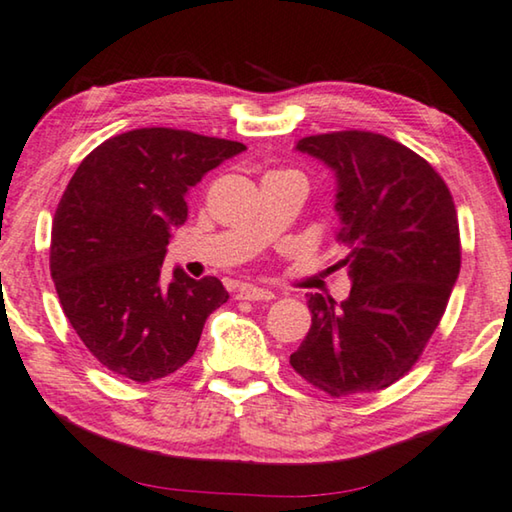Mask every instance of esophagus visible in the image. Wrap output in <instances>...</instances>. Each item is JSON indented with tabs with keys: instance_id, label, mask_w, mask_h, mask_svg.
Here are the masks:
<instances>
[{
	"instance_id": "1",
	"label": "esophagus",
	"mask_w": 512,
	"mask_h": 512,
	"mask_svg": "<svg viewBox=\"0 0 512 512\" xmlns=\"http://www.w3.org/2000/svg\"><path fill=\"white\" fill-rule=\"evenodd\" d=\"M239 296L241 301H271L276 299V294L269 292V289H262V287H253V285H246L239 289Z\"/></svg>"
}]
</instances>
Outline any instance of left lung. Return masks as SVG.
Wrapping results in <instances>:
<instances>
[{
  "mask_svg": "<svg viewBox=\"0 0 512 512\" xmlns=\"http://www.w3.org/2000/svg\"><path fill=\"white\" fill-rule=\"evenodd\" d=\"M335 172L338 239L352 292L310 294V331L292 368L331 398L372 393L414 368L460 273L453 195L437 170L391 137L335 131L296 144Z\"/></svg>",
  "mask_w": 512,
  "mask_h": 512,
  "instance_id": "8db88e82",
  "label": "left lung"
}]
</instances>
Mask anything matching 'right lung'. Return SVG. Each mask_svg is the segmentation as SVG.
I'll return each instance as SVG.
<instances>
[{
  "label": "right lung",
  "instance_id": "right-lung-1",
  "mask_svg": "<svg viewBox=\"0 0 512 512\" xmlns=\"http://www.w3.org/2000/svg\"><path fill=\"white\" fill-rule=\"evenodd\" d=\"M246 149L177 128H135L91 151L52 220L50 273L85 347L119 377L147 384L195 354L204 322L230 294L213 276L160 280L188 190Z\"/></svg>",
  "mask_w": 512,
  "mask_h": 512
}]
</instances>
